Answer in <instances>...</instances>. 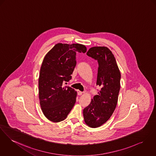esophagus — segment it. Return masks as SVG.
I'll return each mask as SVG.
<instances>
[{"label":"esophagus","instance_id":"34e87169","mask_svg":"<svg viewBox=\"0 0 156 156\" xmlns=\"http://www.w3.org/2000/svg\"><path fill=\"white\" fill-rule=\"evenodd\" d=\"M77 94L78 96H81V94H83V92H81L80 91H77Z\"/></svg>","mask_w":156,"mask_h":156}]
</instances>
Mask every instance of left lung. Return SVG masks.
<instances>
[{"label":"left lung","mask_w":156,"mask_h":156,"mask_svg":"<svg viewBox=\"0 0 156 156\" xmlns=\"http://www.w3.org/2000/svg\"><path fill=\"white\" fill-rule=\"evenodd\" d=\"M87 56L98 64L96 85L101 87L90 104L83 110L84 121L91 128L100 126L108 121L116 107L120 91V71L112 51L106 47H94Z\"/></svg>","instance_id":"1"}]
</instances>
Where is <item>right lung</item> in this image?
<instances>
[{
    "mask_svg": "<svg viewBox=\"0 0 156 156\" xmlns=\"http://www.w3.org/2000/svg\"><path fill=\"white\" fill-rule=\"evenodd\" d=\"M86 51L80 44L58 43L45 56L40 71L38 93L40 106L48 120H64L73 107L76 92L64 84L72 78L76 53Z\"/></svg>",
    "mask_w": 156,
    "mask_h": 156,
    "instance_id": "obj_1",
    "label": "right lung"
}]
</instances>
